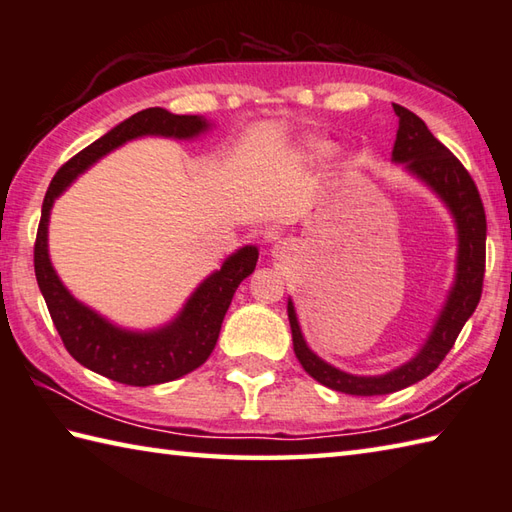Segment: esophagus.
Returning a JSON list of instances; mask_svg holds the SVG:
<instances>
[{
    "label": "esophagus",
    "instance_id": "obj_1",
    "mask_svg": "<svg viewBox=\"0 0 512 512\" xmlns=\"http://www.w3.org/2000/svg\"><path fill=\"white\" fill-rule=\"evenodd\" d=\"M291 250H293V244H291V241L280 239V241H275V244H273V257L282 259V257H286L288 253H291Z\"/></svg>",
    "mask_w": 512,
    "mask_h": 512
}]
</instances>
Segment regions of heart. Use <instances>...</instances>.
I'll return each instance as SVG.
<instances>
[{
  "instance_id": "obj_1",
  "label": "heart",
  "mask_w": 512,
  "mask_h": 512,
  "mask_svg": "<svg viewBox=\"0 0 512 512\" xmlns=\"http://www.w3.org/2000/svg\"><path fill=\"white\" fill-rule=\"evenodd\" d=\"M329 154V145L322 143V141H306L300 147H297V152L293 156V163L297 165H313L322 161L324 156Z\"/></svg>"
}]
</instances>
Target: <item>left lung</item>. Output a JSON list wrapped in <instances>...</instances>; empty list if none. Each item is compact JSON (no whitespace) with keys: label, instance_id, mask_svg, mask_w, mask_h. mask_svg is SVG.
Listing matches in <instances>:
<instances>
[{"label":"left lung","instance_id":"left-lung-1","mask_svg":"<svg viewBox=\"0 0 512 512\" xmlns=\"http://www.w3.org/2000/svg\"><path fill=\"white\" fill-rule=\"evenodd\" d=\"M394 111L398 116V132L392 161L403 163L407 172L423 181L448 206L459 239L457 273H454L448 300H445L430 331V338L425 340L421 351L405 365L387 371L383 376H353L315 356L302 336L295 306L288 300L293 351L300 365L320 385L351 396L392 394L430 376L441 365V360L448 356L463 324L475 313L481 300L483 271H486V212H483L475 181L457 156L436 141L421 118L401 105H394Z\"/></svg>","mask_w":512,"mask_h":512}]
</instances>
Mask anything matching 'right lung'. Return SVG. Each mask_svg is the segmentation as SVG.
<instances>
[{
    "label": "right lung",
    "instance_id": "obj_1",
    "mask_svg": "<svg viewBox=\"0 0 512 512\" xmlns=\"http://www.w3.org/2000/svg\"><path fill=\"white\" fill-rule=\"evenodd\" d=\"M208 127L210 123L203 116H176L161 107L143 109L64 163L46 190L33 250L37 286L71 356L82 367L116 383L134 387L161 385L201 367L217 345L221 322L237 286L255 271L259 250L244 246L232 253L219 271L208 275L197 286V291L190 295L170 324L154 331H127L78 302L60 282L49 259V217L53 201L76 181L78 174L127 141L141 136L185 141L203 134Z\"/></svg>",
    "mask_w": 512,
    "mask_h": 512
}]
</instances>
